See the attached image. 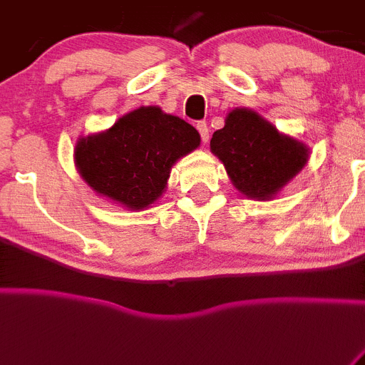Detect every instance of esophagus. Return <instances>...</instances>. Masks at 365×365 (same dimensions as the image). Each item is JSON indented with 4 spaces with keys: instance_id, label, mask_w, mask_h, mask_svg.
Returning <instances> with one entry per match:
<instances>
[{
    "instance_id": "1",
    "label": "esophagus",
    "mask_w": 365,
    "mask_h": 365,
    "mask_svg": "<svg viewBox=\"0 0 365 365\" xmlns=\"http://www.w3.org/2000/svg\"><path fill=\"white\" fill-rule=\"evenodd\" d=\"M197 130L200 132V137H202L203 143H207V140H209V127H207L205 121H198Z\"/></svg>"
}]
</instances>
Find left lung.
I'll return each instance as SVG.
<instances>
[{
	"instance_id": "1",
	"label": "left lung",
	"mask_w": 365,
	"mask_h": 365,
	"mask_svg": "<svg viewBox=\"0 0 365 365\" xmlns=\"http://www.w3.org/2000/svg\"><path fill=\"white\" fill-rule=\"evenodd\" d=\"M210 150L235 187L249 198L275 197L308 160L299 140L278 134L272 123L250 109H233L225 127L215 130Z\"/></svg>"
}]
</instances>
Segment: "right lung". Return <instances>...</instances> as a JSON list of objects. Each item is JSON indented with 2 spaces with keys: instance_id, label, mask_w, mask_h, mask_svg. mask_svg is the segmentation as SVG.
Listing matches in <instances>:
<instances>
[{
  "instance_id": "add662e5",
  "label": "right lung",
  "mask_w": 365,
  "mask_h": 365,
  "mask_svg": "<svg viewBox=\"0 0 365 365\" xmlns=\"http://www.w3.org/2000/svg\"><path fill=\"white\" fill-rule=\"evenodd\" d=\"M200 144L197 128L160 108H139L103 134L78 140L74 160L93 191L132 210L160 198L170 168Z\"/></svg>"
}]
</instances>
